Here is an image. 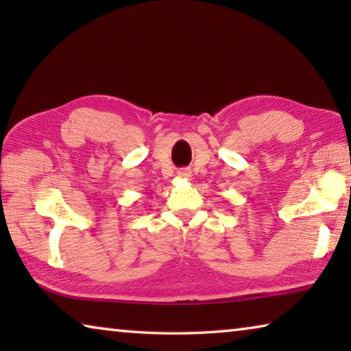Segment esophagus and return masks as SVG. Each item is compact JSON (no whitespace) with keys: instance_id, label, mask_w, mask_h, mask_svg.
<instances>
[{"instance_id":"34e87169","label":"esophagus","mask_w":351,"mask_h":351,"mask_svg":"<svg viewBox=\"0 0 351 351\" xmlns=\"http://www.w3.org/2000/svg\"><path fill=\"white\" fill-rule=\"evenodd\" d=\"M192 176V173H190L189 169H181L178 170V178H182V180H189V178Z\"/></svg>"}]
</instances>
